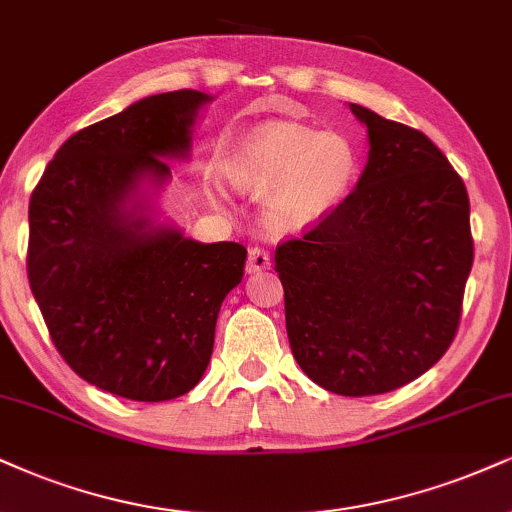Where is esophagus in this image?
I'll return each mask as SVG.
<instances>
[{"label": "esophagus", "instance_id": "obj_1", "mask_svg": "<svg viewBox=\"0 0 512 512\" xmlns=\"http://www.w3.org/2000/svg\"><path fill=\"white\" fill-rule=\"evenodd\" d=\"M270 268V254L266 249H261V246H251L249 249V258H246V273L256 275L261 273V270Z\"/></svg>", "mask_w": 512, "mask_h": 512}]
</instances>
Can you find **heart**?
<instances>
[{
  "instance_id": "b5f03b06",
  "label": "heart",
  "mask_w": 512,
  "mask_h": 512,
  "mask_svg": "<svg viewBox=\"0 0 512 512\" xmlns=\"http://www.w3.org/2000/svg\"><path fill=\"white\" fill-rule=\"evenodd\" d=\"M358 173V154L342 132L301 123H268L227 161V178L263 197V218L277 232H299L342 206Z\"/></svg>"
}]
</instances>
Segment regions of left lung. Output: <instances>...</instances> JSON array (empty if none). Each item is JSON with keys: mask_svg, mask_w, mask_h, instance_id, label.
I'll return each mask as SVG.
<instances>
[{"mask_svg": "<svg viewBox=\"0 0 512 512\" xmlns=\"http://www.w3.org/2000/svg\"><path fill=\"white\" fill-rule=\"evenodd\" d=\"M368 163L337 211L275 249L296 363L342 396L387 394L444 356L472 268L470 199L430 137L349 104Z\"/></svg>", "mask_w": 512, "mask_h": 512, "instance_id": "1", "label": "left lung"}]
</instances>
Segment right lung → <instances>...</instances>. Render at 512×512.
<instances>
[{
	"label": "right lung",
	"mask_w": 512,
	"mask_h": 512,
	"mask_svg": "<svg viewBox=\"0 0 512 512\" xmlns=\"http://www.w3.org/2000/svg\"><path fill=\"white\" fill-rule=\"evenodd\" d=\"M206 102L163 92L78 130L30 197L28 280L49 337L82 380L130 401L197 387L244 275L242 244L194 242L151 206Z\"/></svg>",
	"instance_id": "right-lung-1"
}]
</instances>
